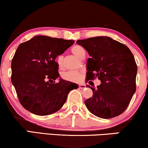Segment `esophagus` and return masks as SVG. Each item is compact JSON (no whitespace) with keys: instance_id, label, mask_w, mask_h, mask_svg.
Returning a JSON list of instances; mask_svg holds the SVG:
<instances>
[{"instance_id":"esophagus-1","label":"esophagus","mask_w":148,"mask_h":148,"mask_svg":"<svg viewBox=\"0 0 148 148\" xmlns=\"http://www.w3.org/2000/svg\"><path fill=\"white\" fill-rule=\"evenodd\" d=\"M86 87V85L85 84H80L79 85V88L80 89H85Z\"/></svg>"}]
</instances>
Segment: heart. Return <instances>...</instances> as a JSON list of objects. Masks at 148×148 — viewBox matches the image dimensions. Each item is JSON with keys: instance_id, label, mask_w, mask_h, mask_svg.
I'll return each mask as SVG.
<instances>
[{"instance_id": "heart-1", "label": "heart", "mask_w": 148, "mask_h": 148, "mask_svg": "<svg viewBox=\"0 0 148 148\" xmlns=\"http://www.w3.org/2000/svg\"><path fill=\"white\" fill-rule=\"evenodd\" d=\"M71 52L74 55L79 59H83L85 56V51L82 46L76 45L71 48ZM57 63L59 69L63 68V57L61 55L58 56L57 58ZM63 79L71 82H80L83 79V73L76 71H69L62 74Z\"/></svg>"}]
</instances>
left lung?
I'll return each instance as SVG.
<instances>
[{
    "mask_svg": "<svg viewBox=\"0 0 148 148\" xmlns=\"http://www.w3.org/2000/svg\"><path fill=\"white\" fill-rule=\"evenodd\" d=\"M90 56L87 63V79L98 78L96 89L89 85L92 98L85 101L87 109L97 117L110 119L121 115L136 91L137 73L134 57L126 45L109 37L77 40Z\"/></svg>",
    "mask_w": 148,
    "mask_h": 148,
    "instance_id": "8db88e82",
    "label": "left lung"
}]
</instances>
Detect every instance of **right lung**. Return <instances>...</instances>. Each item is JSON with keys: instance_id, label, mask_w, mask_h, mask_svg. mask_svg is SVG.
Listing matches in <instances>:
<instances>
[{"instance_id": "1", "label": "right lung", "mask_w": 148, "mask_h": 148, "mask_svg": "<svg viewBox=\"0 0 148 148\" xmlns=\"http://www.w3.org/2000/svg\"><path fill=\"white\" fill-rule=\"evenodd\" d=\"M74 43L37 35L19 45L12 61V83L27 111L42 116L55 113L65 104L69 92L78 87L61 78L55 61Z\"/></svg>"}]
</instances>
